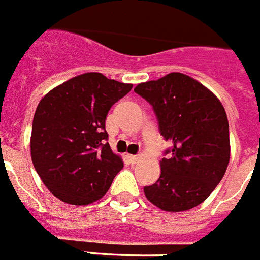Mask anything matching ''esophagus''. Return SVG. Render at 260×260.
<instances>
[{
  "label": "esophagus",
  "mask_w": 260,
  "mask_h": 260,
  "mask_svg": "<svg viewBox=\"0 0 260 260\" xmlns=\"http://www.w3.org/2000/svg\"><path fill=\"white\" fill-rule=\"evenodd\" d=\"M128 159H129L131 164H137L140 159L139 155H128Z\"/></svg>",
  "instance_id": "1"
}]
</instances>
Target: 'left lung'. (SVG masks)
Returning <instances> with one entry per match:
<instances>
[{
    "label": "left lung",
    "mask_w": 260,
    "mask_h": 260,
    "mask_svg": "<svg viewBox=\"0 0 260 260\" xmlns=\"http://www.w3.org/2000/svg\"><path fill=\"white\" fill-rule=\"evenodd\" d=\"M153 107L158 129L171 144L161 175L144 187L149 202L168 212L191 209L212 193L230 158L229 123L224 106L202 83L170 73L135 87Z\"/></svg>",
    "instance_id": "left-lung-1"
}]
</instances>
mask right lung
<instances>
[{
    "label": "right lung",
    "instance_id": "add662e5",
    "mask_svg": "<svg viewBox=\"0 0 260 260\" xmlns=\"http://www.w3.org/2000/svg\"><path fill=\"white\" fill-rule=\"evenodd\" d=\"M131 89V83L85 73L40 101L32 120L31 158L56 198L86 205L107 192L123 162L107 143L106 116Z\"/></svg>",
    "mask_w": 260,
    "mask_h": 260
}]
</instances>
